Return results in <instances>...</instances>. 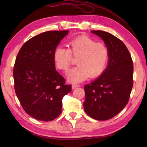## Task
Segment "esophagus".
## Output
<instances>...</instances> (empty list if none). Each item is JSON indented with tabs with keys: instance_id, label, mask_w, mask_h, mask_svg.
<instances>
[{
	"instance_id": "esophagus-1",
	"label": "esophagus",
	"mask_w": 147,
	"mask_h": 147,
	"mask_svg": "<svg viewBox=\"0 0 147 147\" xmlns=\"http://www.w3.org/2000/svg\"><path fill=\"white\" fill-rule=\"evenodd\" d=\"M78 87H79V85H78V84H73V85H72V89H74L75 88H78Z\"/></svg>"
}]
</instances>
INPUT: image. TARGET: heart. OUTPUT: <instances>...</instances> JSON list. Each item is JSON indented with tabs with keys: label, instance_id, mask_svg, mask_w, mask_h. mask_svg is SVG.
Returning a JSON list of instances; mask_svg holds the SVG:
<instances>
[{
	"label": "heart",
	"instance_id": "heart-1",
	"mask_svg": "<svg viewBox=\"0 0 147 147\" xmlns=\"http://www.w3.org/2000/svg\"><path fill=\"white\" fill-rule=\"evenodd\" d=\"M69 49L58 47L54 52V61L56 67L67 72L73 61L78 58V66L68 74V80L78 83L88 77L96 78L104 73L108 63L109 51L106 44L96 42L88 36H80L68 44Z\"/></svg>",
	"mask_w": 147,
	"mask_h": 147
}]
</instances>
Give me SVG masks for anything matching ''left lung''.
I'll list each match as a JSON object with an SVG mask.
<instances>
[{
  "label": "left lung",
  "instance_id": "8db88e82",
  "mask_svg": "<svg viewBox=\"0 0 147 147\" xmlns=\"http://www.w3.org/2000/svg\"><path fill=\"white\" fill-rule=\"evenodd\" d=\"M103 39L109 51L108 67L103 74L84 86L86 113L94 119L113 118L128 104L133 87V61L121 39L108 32L93 30Z\"/></svg>",
  "mask_w": 147,
  "mask_h": 147
}]
</instances>
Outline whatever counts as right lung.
<instances>
[{
    "label": "right lung",
    "instance_id": "obj_1",
    "mask_svg": "<svg viewBox=\"0 0 147 147\" xmlns=\"http://www.w3.org/2000/svg\"><path fill=\"white\" fill-rule=\"evenodd\" d=\"M69 30L48 31L24 43L13 67L14 88L26 113L43 121H51L61 113L62 99L71 85L56 71L54 52Z\"/></svg>",
    "mask_w": 147,
    "mask_h": 147
}]
</instances>
